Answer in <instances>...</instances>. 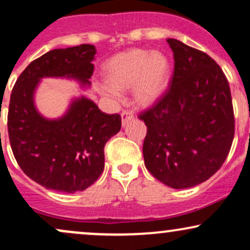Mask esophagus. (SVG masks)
Returning a JSON list of instances; mask_svg holds the SVG:
<instances>
[{"label":"esophagus","mask_w":250,"mask_h":250,"mask_svg":"<svg viewBox=\"0 0 250 250\" xmlns=\"http://www.w3.org/2000/svg\"><path fill=\"white\" fill-rule=\"evenodd\" d=\"M133 119H134L133 111H130V110H123L122 111L121 120H122V125H123V127H125V125H127L129 121H131V120H133Z\"/></svg>","instance_id":"esophagus-1"}]
</instances>
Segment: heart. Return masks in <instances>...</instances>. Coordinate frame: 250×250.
Returning a JSON list of instances; mask_svg holds the SVG:
<instances>
[{"label":"heart","instance_id":"obj_1","mask_svg":"<svg viewBox=\"0 0 250 250\" xmlns=\"http://www.w3.org/2000/svg\"><path fill=\"white\" fill-rule=\"evenodd\" d=\"M108 83L105 95L116 97L119 90L134 88V99L142 107H150L162 99L170 79V61L162 51L130 49L117 54L104 67Z\"/></svg>","mask_w":250,"mask_h":250}]
</instances>
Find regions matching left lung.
I'll return each instance as SVG.
<instances>
[{
  "instance_id": "8db88e82",
  "label": "left lung",
  "mask_w": 250,
  "mask_h": 250,
  "mask_svg": "<svg viewBox=\"0 0 250 250\" xmlns=\"http://www.w3.org/2000/svg\"><path fill=\"white\" fill-rule=\"evenodd\" d=\"M174 73L168 91L140 115L147 125L146 168L174 189L207 181L230 150L235 121L229 83L207 54L168 39Z\"/></svg>"
}]
</instances>
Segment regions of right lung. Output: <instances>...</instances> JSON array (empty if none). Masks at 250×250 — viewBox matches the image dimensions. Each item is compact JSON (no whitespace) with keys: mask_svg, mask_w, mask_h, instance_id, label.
Returning a JSON list of instances; mask_svg holds the SVG:
<instances>
[{"mask_svg":"<svg viewBox=\"0 0 250 250\" xmlns=\"http://www.w3.org/2000/svg\"><path fill=\"white\" fill-rule=\"evenodd\" d=\"M95 54L91 44L48 51L25 68L11 91L8 134L14 156L28 177L47 189L74 194L90 187L104 169L105 143L121 129L119 114L103 113L85 96L73 97L57 119L36 108L42 79L90 87Z\"/></svg>","mask_w":250,"mask_h":250,"instance_id":"add662e5","label":"right lung"}]
</instances>
